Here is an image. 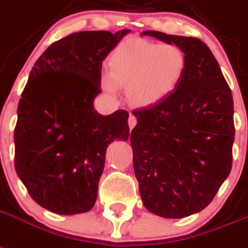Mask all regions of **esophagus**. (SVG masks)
I'll return each mask as SVG.
<instances>
[{
    "label": "esophagus",
    "mask_w": 248,
    "mask_h": 248,
    "mask_svg": "<svg viewBox=\"0 0 248 248\" xmlns=\"http://www.w3.org/2000/svg\"><path fill=\"white\" fill-rule=\"evenodd\" d=\"M128 124H129V128H130V129L134 128V126H136V124H137V118H136V116H134V115L129 116Z\"/></svg>",
    "instance_id": "esophagus-1"
}]
</instances>
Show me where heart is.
<instances>
[{"label": "heart", "instance_id": "obj_1", "mask_svg": "<svg viewBox=\"0 0 248 248\" xmlns=\"http://www.w3.org/2000/svg\"><path fill=\"white\" fill-rule=\"evenodd\" d=\"M186 71V55L173 44L136 42L120 46L109 58V73L101 85L110 93L128 87V99L139 108H151L169 97Z\"/></svg>", "mask_w": 248, "mask_h": 248}]
</instances>
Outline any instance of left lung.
I'll list each match as a JSON object with an SVG mask.
<instances>
[{"instance_id": "left-lung-1", "label": "left lung", "mask_w": 248, "mask_h": 248, "mask_svg": "<svg viewBox=\"0 0 248 248\" xmlns=\"http://www.w3.org/2000/svg\"><path fill=\"white\" fill-rule=\"evenodd\" d=\"M140 35L175 44L186 55L181 82L159 104L133 111L130 134L144 206L163 218H184L209 205L231 172L232 92L202 40L153 30Z\"/></svg>"}]
</instances>
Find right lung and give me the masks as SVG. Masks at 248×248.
<instances>
[{
	"label": "right lung",
	"instance_id": "1",
	"mask_svg": "<svg viewBox=\"0 0 248 248\" xmlns=\"http://www.w3.org/2000/svg\"><path fill=\"white\" fill-rule=\"evenodd\" d=\"M130 31H79L53 43L29 75L14 133L17 176L39 205L72 216L97 198L106 148L129 138V114L101 115L102 61Z\"/></svg>",
	"mask_w": 248,
	"mask_h": 248
}]
</instances>
